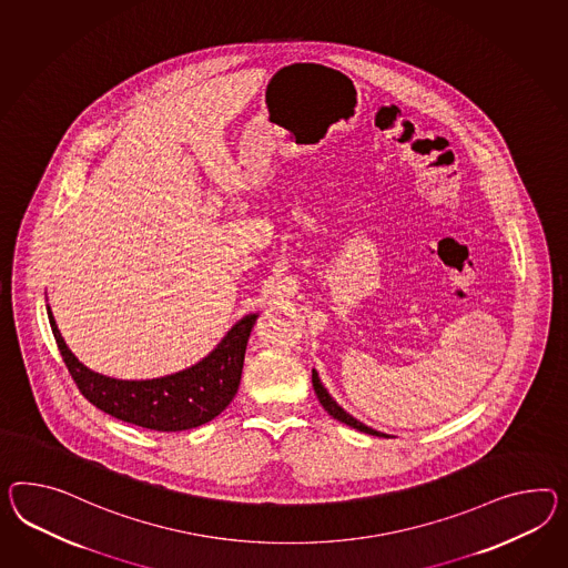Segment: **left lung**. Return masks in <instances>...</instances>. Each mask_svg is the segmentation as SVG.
I'll return each mask as SVG.
<instances>
[{"mask_svg": "<svg viewBox=\"0 0 568 568\" xmlns=\"http://www.w3.org/2000/svg\"><path fill=\"white\" fill-rule=\"evenodd\" d=\"M313 389L317 393V397H320L321 406L325 407V412L329 414V416H334L335 420L344 422V424H348L352 428H356V430H361V433H366V435H375V437H385L387 435L385 433H378V430H373L371 426H366L361 420H356L354 416H349L348 412H344L342 407L337 406L334 402V397L327 393V389L321 385L320 375L313 371Z\"/></svg>", "mask_w": 568, "mask_h": 568, "instance_id": "left-lung-1", "label": "left lung"}]
</instances>
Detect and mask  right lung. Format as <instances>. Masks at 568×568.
<instances>
[{
    "label": "right lung",
    "mask_w": 568,
    "mask_h": 568,
    "mask_svg": "<svg viewBox=\"0 0 568 568\" xmlns=\"http://www.w3.org/2000/svg\"><path fill=\"white\" fill-rule=\"evenodd\" d=\"M53 337L73 383L92 406L116 420L130 422L159 433H179L214 420L233 402L241 385L248 335L257 315H247L222 337L204 361L175 375L148 381L104 377L80 363L59 334L47 308Z\"/></svg>",
    "instance_id": "add662e5"
}]
</instances>
